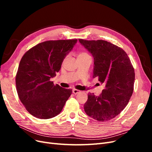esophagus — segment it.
I'll return each instance as SVG.
<instances>
[{"mask_svg":"<svg viewBox=\"0 0 152 152\" xmlns=\"http://www.w3.org/2000/svg\"><path fill=\"white\" fill-rule=\"evenodd\" d=\"M72 92H73V94H78V93H80V91H79V90H77V89H73V91H72Z\"/></svg>","mask_w":152,"mask_h":152,"instance_id":"esophagus-1","label":"esophagus"}]
</instances>
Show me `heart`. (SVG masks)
Returning a JSON list of instances; mask_svg holds the SVG:
<instances>
[{
	"mask_svg": "<svg viewBox=\"0 0 152 152\" xmlns=\"http://www.w3.org/2000/svg\"><path fill=\"white\" fill-rule=\"evenodd\" d=\"M89 56V55L87 54L86 53L82 52V53H79V54H78L77 58H80V57H85V56Z\"/></svg>",
	"mask_w": 152,
	"mask_h": 152,
	"instance_id": "b5f03b06",
	"label": "heart"
}]
</instances>
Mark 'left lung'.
I'll use <instances>...</instances> for the list:
<instances>
[{
	"mask_svg": "<svg viewBox=\"0 0 152 152\" xmlns=\"http://www.w3.org/2000/svg\"><path fill=\"white\" fill-rule=\"evenodd\" d=\"M94 58L93 78L105 84L98 96L88 94L84 108L87 115L100 122L115 117L127 106L133 93L134 70L124 50L103 40L79 39Z\"/></svg>",
	"mask_w": 152,
	"mask_h": 152,
	"instance_id": "left-lung-1",
	"label": "left lung"
}]
</instances>
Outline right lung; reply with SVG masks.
I'll return each instance as SVG.
<instances>
[{"label": "right lung", "instance_id": "obj_1", "mask_svg": "<svg viewBox=\"0 0 152 152\" xmlns=\"http://www.w3.org/2000/svg\"><path fill=\"white\" fill-rule=\"evenodd\" d=\"M77 39L49 40L29 49L22 57L16 76L17 93L31 115L41 119L61 112L72 90L54 86L50 78L60 70Z\"/></svg>", "mask_w": 152, "mask_h": 152}]
</instances>
